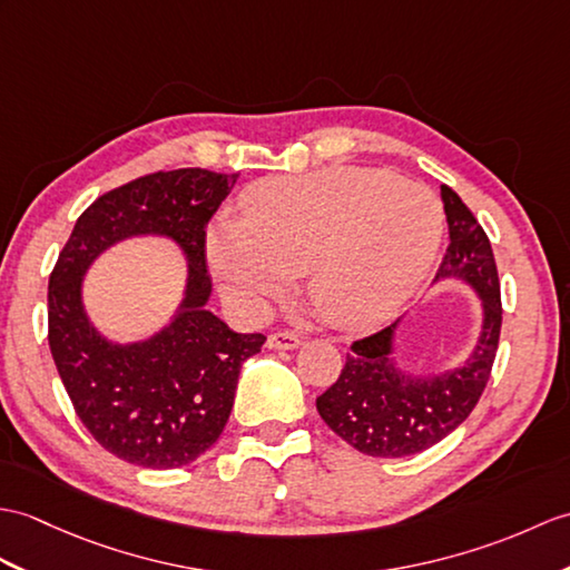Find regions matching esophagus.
Returning <instances> with one entry per match:
<instances>
[{"label":"esophagus","instance_id":"1","mask_svg":"<svg viewBox=\"0 0 570 570\" xmlns=\"http://www.w3.org/2000/svg\"><path fill=\"white\" fill-rule=\"evenodd\" d=\"M301 345V337L296 333H288V330H279V333H272L267 337L269 350H294Z\"/></svg>","mask_w":570,"mask_h":570}]
</instances>
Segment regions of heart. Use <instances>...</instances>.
Segmentation results:
<instances>
[{"mask_svg": "<svg viewBox=\"0 0 570 570\" xmlns=\"http://www.w3.org/2000/svg\"><path fill=\"white\" fill-rule=\"evenodd\" d=\"M243 206L247 220L210 225L206 257L225 294L255 313L308 272L323 321L345 330L381 325L415 294L440 245L432 194L383 169L262 179Z\"/></svg>", "mask_w": 570, "mask_h": 570, "instance_id": "obj_1", "label": "heart"}]
</instances>
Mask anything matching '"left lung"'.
Listing matches in <instances>:
<instances>
[{"mask_svg":"<svg viewBox=\"0 0 570 570\" xmlns=\"http://www.w3.org/2000/svg\"><path fill=\"white\" fill-rule=\"evenodd\" d=\"M449 247L436 276H461L483 298V333L471 360L442 376L410 379L391 362L393 325L354 340L337 381L315 407L325 425L366 456L399 459L442 442L464 422L491 379L502 303L498 267L479 218L442 184Z\"/></svg>","mask_w":570,"mask_h":570,"instance_id":"left-lung-1","label":"left lung"}]
</instances>
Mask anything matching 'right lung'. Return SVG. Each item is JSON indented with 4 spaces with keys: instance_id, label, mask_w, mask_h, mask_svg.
Here are the masks:
<instances>
[{
    "instance_id": "right-lung-1",
    "label": "right lung",
    "mask_w": 570,
    "mask_h": 570,
    "mask_svg": "<svg viewBox=\"0 0 570 570\" xmlns=\"http://www.w3.org/2000/svg\"><path fill=\"white\" fill-rule=\"evenodd\" d=\"M240 171L187 167L101 194L65 243L48 282V345L77 417L114 456L142 469L187 466L230 417L240 366L262 350V333L237 335L206 311L210 276L206 228ZM160 232L190 259L183 311L160 336L111 346L86 323L81 274L99 252L130 234Z\"/></svg>"
}]
</instances>
